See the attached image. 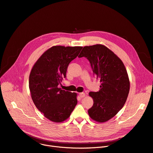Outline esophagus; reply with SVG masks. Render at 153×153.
<instances>
[{"label": "esophagus", "mask_w": 153, "mask_h": 153, "mask_svg": "<svg viewBox=\"0 0 153 153\" xmlns=\"http://www.w3.org/2000/svg\"><path fill=\"white\" fill-rule=\"evenodd\" d=\"M79 96H80V97L81 98H83V97H84L85 96V93H84V92H81V93H79Z\"/></svg>", "instance_id": "34e87169"}]
</instances>
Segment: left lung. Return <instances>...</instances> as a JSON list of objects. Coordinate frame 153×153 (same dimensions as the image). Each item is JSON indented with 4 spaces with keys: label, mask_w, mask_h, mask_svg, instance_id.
Listing matches in <instances>:
<instances>
[{
    "label": "left lung",
    "mask_w": 153,
    "mask_h": 153,
    "mask_svg": "<svg viewBox=\"0 0 153 153\" xmlns=\"http://www.w3.org/2000/svg\"><path fill=\"white\" fill-rule=\"evenodd\" d=\"M89 61L94 74L100 79L99 92H91L93 106L88 110L94 121L103 123L115 117L125 103L130 80L122 61L105 46H86L78 56Z\"/></svg>",
    "instance_id": "left-lung-1"
}]
</instances>
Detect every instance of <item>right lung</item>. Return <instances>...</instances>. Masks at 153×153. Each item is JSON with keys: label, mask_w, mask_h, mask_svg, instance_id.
Here are the masks:
<instances>
[{"label": "right lung", "mask_w": 153, "mask_h": 153, "mask_svg": "<svg viewBox=\"0 0 153 153\" xmlns=\"http://www.w3.org/2000/svg\"><path fill=\"white\" fill-rule=\"evenodd\" d=\"M82 46H54L35 63L29 76V89L36 107L53 122L66 120L77 103V94L58 86L66 77L69 64L81 51Z\"/></svg>", "instance_id": "right-lung-1"}]
</instances>
